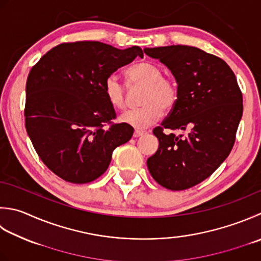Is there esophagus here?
I'll return each mask as SVG.
<instances>
[{"mask_svg":"<svg viewBox=\"0 0 261 261\" xmlns=\"http://www.w3.org/2000/svg\"><path fill=\"white\" fill-rule=\"evenodd\" d=\"M146 134L145 131H141V130H136L135 132H134V137L135 138H138V137H140V136H144Z\"/></svg>","mask_w":261,"mask_h":261,"instance_id":"obj_1","label":"esophagus"}]
</instances>
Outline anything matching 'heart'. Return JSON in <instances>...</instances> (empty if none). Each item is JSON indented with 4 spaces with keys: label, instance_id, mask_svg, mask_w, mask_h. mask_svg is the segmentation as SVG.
Here are the masks:
<instances>
[{
    "label": "heart",
    "instance_id": "heart-1",
    "mask_svg": "<svg viewBox=\"0 0 261 261\" xmlns=\"http://www.w3.org/2000/svg\"><path fill=\"white\" fill-rule=\"evenodd\" d=\"M126 79L130 87H145L141 95L140 109L132 110L122 114V123L137 129H144L160 119L163 110L170 111L178 99L177 85L171 79L164 78L161 66L142 61L126 70ZM103 90L107 101L115 110H124L126 106V93L124 86L116 74L107 76L103 84Z\"/></svg>",
    "mask_w": 261,
    "mask_h": 261
}]
</instances>
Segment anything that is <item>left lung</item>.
Masks as SVG:
<instances>
[{
  "instance_id": "8db88e82",
  "label": "left lung",
  "mask_w": 261,
  "mask_h": 261,
  "mask_svg": "<svg viewBox=\"0 0 261 261\" xmlns=\"http://www.w3.org/2000/svg\"><path fill=\"white\" fill-rule=\"evenodd\" d=\"M174 75L178 99L152 131L160 146L147 160L154 180L170 190H186L211 176L226 160L243 113L242 93L225 61L187 45L145 48ZM188 129L186 137L166 135Z\"/></svg>"
}]
</instances>
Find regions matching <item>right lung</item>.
Masks as SVG:
<instances>
[{
    "instance_id": "obj_1",
    "label": "right lung",
    "mask_w": 261,
    "mask_h": 261,
    "mask_svg": "<svg viewBox=\"0 0 261 261\" xmlns=\"http://www.w3.org/2000/svg\"><path fill=\"white\" fill-rule=\"evenodd\" d=\"M142 49L100 42L63 43L42 56L25 84L24 123L40 160L71 183H88L109 167L112 152L134 135L116 117L103 84ZM109 125V127L106 126Z\"/></svg>"
}]
</instances>
